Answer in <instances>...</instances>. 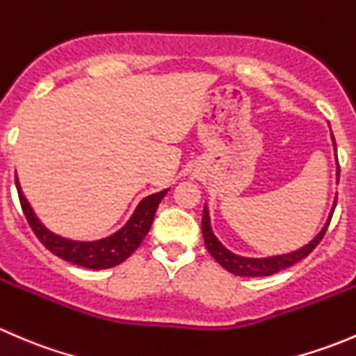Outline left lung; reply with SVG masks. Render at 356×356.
<instances>
[{"label":"left lung","mask_w":356,"mask_h":356,"mask_svg":"<svg viewBox=\"0 0 356 356\" xmlns=\"http://www.w3.org/2000/svg\"><path fill=\"white\" fill-rule=\"evenodd\" d=\"M334 141V136H332ZM334 146H336V141H334ZM337 175H339V165H337ZM336 208V204H334ZM334 213V210L331 211ZM332 215L329 217L327 224L324 225L318 236L315 239H312L307 246H303L301 250L294 251V253H288V254H281V257H270V258H245V257H238V254L231 253L229 250H225L224 246L218 243V239L215 238L213 232L210 229V217H208V210L204 207L203 210V218H201V232H203V239H204V246H207L208 253L222 265L227 272L236 275H241V277H265V275H272L275 272H281L284 268L291 267V265L298 264L300 260L307 258L312 251L317 248L318 243L322 241V238L325 236V231H327L329 224H331Z\"/></svg>","instance_id":"8db88e82"}]
</instances>
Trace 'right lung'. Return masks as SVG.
Returning <instances> with one entry per match:
<instances>
[{"label":"right lung","mask_w":356,"mask_h":356,"mask_svg":"<svg viewBox=\"0 0 356 356\" xmlns=\"http://www.w3.org/2000/svg\"><path fill=\"white\" fill-rule=\"evenodd\" d=\"M15 186L17 191H19L20 207H22L25 218H27L29 225L34 231V234L38 236L39 241L48 248L53 254H56V257L63 258V260L70 261L74 265H79V267L92 268V270H102V268H110L115 267V265H120L122 261L127 260L138 250V246L141 245L145 236L149 232L158 204H160V201L163 200V196L168 191V189H163V191L143 200L139 203V207L136 208L131 220L120 231L110 236V238L95 243H81L70 241V239L60 238V236L49 232L38 220L32 208L29 207L27 200L24 198L22 191H20V184L17 181V177Z\"/></svg>","instance_id":"add662e5"}]
</instances>
